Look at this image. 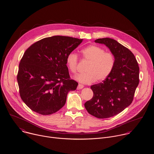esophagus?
Here are the masks:
<instances>
[{
  "label": "esophagus",
  "mask_w": 154,
  "mask_h": 154,
  "mask_svg": "<svg viewBox=\"0 0 154 154\" xmlns=\"http://www.w3.org/2000/svg\"><path fill=\"white\" fill-rule=\"evenodd\" d=\"M84 88V85H82V84H79V85H78V87H77V90H81L82 88Z\"/></svg>",
  "instance_id": "obj_1"
}]
</instances>
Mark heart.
Returning a JSON list of instances; mask_svg holds the SVG:
<instances>
[{"instance_id": "b5f03b06", "label": "heart", "mask_w": 154, "mask_h": 154, "mask_svg": "<svg viewBox=\"0 0 154 154\" xmlns=\"http://www.w3.org/2000/svg\"><path fill=\"white\" fill-rule=\"evenodd\" d=\"M84 60L89 62L85 69V73L80 74L75 79L81 83L88 84L97 82H103L108 78L113 72L115 64L113 54L106 52L105 49L97 45L88 46L82 51ZM78 56L71 53L66 57V65L69 70L75 74L77 70Z\"/></svg>"}]
</instances>
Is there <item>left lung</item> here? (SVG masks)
Returning a JSON list of instances; mask_svg holds the SVG:
<instances>
[{
  "label": "left lung",
  "instance_id": "left-lung-1",
  "mask_svg": "<svg viewBox=\"0 0 154 154\" xmlns=\"http://www.w3.org/2000/svg\"><path fill=\"white\" fill-rule=\"evenodd\" d=\"M95 42L108 48L115 56V64L108 79L91 87L94 96L84 106L96 118H110L131 103L139 84V67L134 54L117 41L105 38Z\"/></svg>",
  "mask_w": 154,
  "mask_h": 154
}]
</instances>
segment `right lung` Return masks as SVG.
I'll return each mask as SVG.
<instances>
[{"label": "right lung", "mask_w": 154, "mask_h": 154, "mask_svg": "<svg viewBox=\"0 0 154 154\" xmlns=\"http://www.w3.org/2000/svg\"><path fill=\"white\" fill-rule=\"evenodd\" d=\"M83 39L53 36L29 46L19 64L17 82L21 100L42 115L53 114L66 103L78 83L70 79L66 57Z\"/></svg>", "instance_id": "1"}]
</instances>
